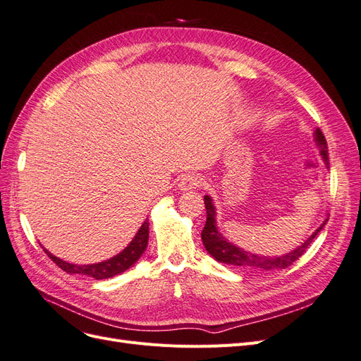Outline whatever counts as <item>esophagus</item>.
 I'll return each mask as SVG.
<instances>
[{
	"label": "esophagus",
	"instance_id": "34e87169",
	"mask_svg": "<svg viewBox=\"0 0 361 361\" xmlns=\"http://www.w3.org/2000/svg\"><path fill=\"white\" fill-rule=\"evenodd\" d=\"M202 185H204V179L200 174H187V176H183L179 182L180 190H195L200 188Z\"/></svg>",
	"mask_w": 361,
	"mask_h": 361
}]
</instances>
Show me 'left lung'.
<instances>
[{
	"mask_svg": "<svg viewBox=\"0 0 361 361\" xmlns=\"http://www.w3.org/2000/svg\"><path fill=\"white\" fill-rule=\"evenodd\" d=\"M316 141L321 147V155L325 161L326 166H329V150H326V141L322 134L321 129H316ZM204 207H206V224L202 231V241L204 244V248L207 250V253L212 255L218 262H223V264L232 265L236 268H241L244 271H251V272H269V271H277V269H285L290 267L295 260L300 259L305 250L309 248L314 236L321 232V228L326 223V220L322 223V226L316 231L307 241H305L302 245H300L297 250L290 251L289 255L280 256V257H268V256H257V255H251L248 251H244L239 247H235L233 244L227 243L226 239L221 236V233L216 231V224H215V209L209 195H204Z\"/></svg>",
	"mask_w": 361,
	"mask_h": 361,
	"instance_id": "8db88e82",
	"label": "left lung"
}]
</instances>
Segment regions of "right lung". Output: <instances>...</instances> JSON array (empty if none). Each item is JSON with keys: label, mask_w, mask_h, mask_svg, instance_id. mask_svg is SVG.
<instances>
[{"label": "right lung", "mask_w": 361, "mask_h": 361, "mask_svg": "<svg viewBox=\"0 0 361 361\" xmlns=\"http://www.w3.org/2000/svg\"><path fill=\"white\" fill-rule=\"evenodd\" d=\"M147 241H149V223L145 221L143 226L140 227V231L137 232L135 238L130 241V244L118 253L117 256H114L110 260L101 262V264H93V265H72L68 264L59 257H56L54 255H51L48 250H45V253L48 255V257L56 264L57 267H60L64 272L68 274H82V276H89L93 277L96 280H102V279H110L114 277L120 272L126 271L129 267H133L135 262L138 260V257L145 253V250L147 247Z\"/></svg>", "instance_id": "obj_1"}]
</instances>
